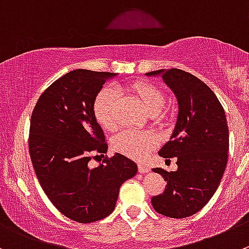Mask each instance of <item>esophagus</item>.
<instances>
[{
	"mask_svg": "<svg viewBox=\"0 0 249 249\" xmlns=\"http://www.w3.org/2000/svg\"><path fill=\"white\" fill-rule=\"evenodd\" d=\"M138 171L141 172V174H146V172L150 171V167H149L148 165H145V164H139L138 165Z\"/></svg>",
	"mask_w": 249,
	"mask_h": 249,
	"instance_id": "34e87169",
	"label": "esophagus"
}]
</instances>
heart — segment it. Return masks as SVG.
I'll return each mask as SVG.
<instances>
[{"instance_id":"obj_1","label":"heart","mask_w":249,"mask_h":249,"mask_svg":"<svg viewBox=\"0 0 249 249\" xmlns=\"http://www.w3.org/2000/svg\"><path fill=\"white\" fill-rule=\"evenodd\" d=\"M129 90L141 100L145 110L150 115H156L160 121L170 117V113L164 107L166 104V95L156 85L148 82H134L129 85ZM117 93L113 88L105 87L95 95L93 101V115L99 126L105 131H113L116 128L115 107ZM156 145V138L153 133L138 129H126L113 138V150L142 160L149 151Z\"/></svg>"}]
</instances>
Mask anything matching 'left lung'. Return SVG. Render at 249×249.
Instances as JSON below:
<instances>
[{
    "label": "left lung",
    "instance_id": "8db88e82",
    "mask_svg": "<svg viewBox=\"0 0 249 249\" xmlns=\"http://www.w3.org/2000/svg\"><path fill=\"white\" fill-rule=\"evenodd\" d=\"M178 101V118L171 139L159 155L176 158V171L156 167L166 181L162 193L151 198L155 212L183 219L199 212L214 196L227 164L229 127L219 99L203 80L178 70H159Z\"/></svg>",
    "mask_w": 249,
    "mask_h": 249
}]
</instances>
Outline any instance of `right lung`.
<instances>
[{
	"label": "right lung",
	"mask_w": 249,
	"mask_h": 249,
	"mask_svg": "<svg viewBox=\"0 0 249 249\" xmlns=\"http://www.w3.org/2000/svg\"><path fill=\"white\" fill-rule=\"evenodd\" d=\"M113 75L88 70L66 73L40 95L30 118L29 153L40 186L65 216L80 224L110 215L121 184L137 174V165L118 153L104 156L95 169L88 166L107 150L93 101Z\"/></svg>",
	"instance_id": "right-lung-1"
}]
</instances>
